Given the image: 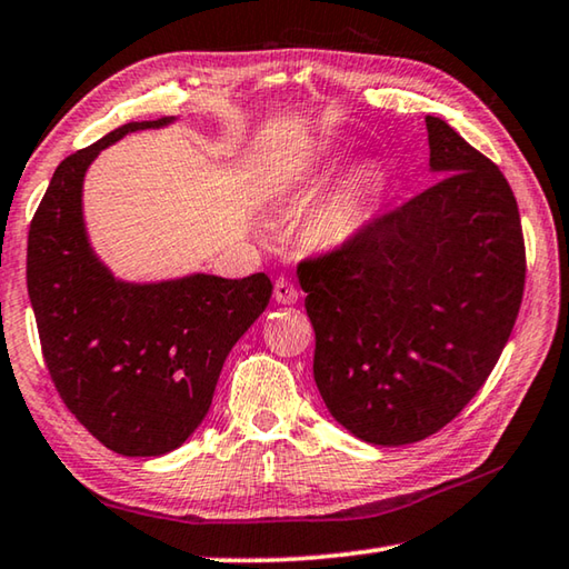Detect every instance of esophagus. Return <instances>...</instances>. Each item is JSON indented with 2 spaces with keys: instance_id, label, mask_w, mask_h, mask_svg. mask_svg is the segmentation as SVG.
<instances>
[{
  "instance_id": "1",
  "label": "esophagus",
  "mask_w": 569,
  "mask_h": 569,
  "mask_svg": "<svg viewBox=\"0 0 569 569\" xmlns=\"http://www.w3.org/2000/svg\"><path fill=\"white\" fill-rule=\"evenodd\" d=\"M273 299L278 303H296L299 301V291H296V286L288 278H278L273 286Z\"/></svg>"
}]
</instances>
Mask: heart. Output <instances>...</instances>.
Masks as SVG:
<instances>
[{"mask_svg":"<svg viewBox=\"0 0 569 569\" xmlns=\"http://www.w3.org/2000/svg\"><path fill=\"white\" fill-rule=\"evenodd\" d=\"M375 184V174L367 169L351 171L341 179L317 214V236L323 242H341L355 236L367 220Z\"/></svg>","mask_w":569,"mask_h":569,"instance_id":"b5f03b06","label":"heart"}]
</instances>
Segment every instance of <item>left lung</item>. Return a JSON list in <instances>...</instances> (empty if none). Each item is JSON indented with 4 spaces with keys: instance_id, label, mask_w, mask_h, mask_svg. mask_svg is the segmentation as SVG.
Returning <instances> with one entry per match:
<instances>
[{
    "instance_id": "8db88e82",
    "label": "left lung",
    "mask_w": 569,
    "mask_h": 569,
    "mask_svg": "<svg viewBox=\"0 0 569 569\" xmlns=\"http://www.w3.org/2000/svg\"><path fill=\"white\" fill-rule=\"evenodd\" d=\"M436 184L299 263L329 412L375 446L446 428L489 380L525 296L517 197L491 159L426 116Z\"/></svg>"
}]
</instances>
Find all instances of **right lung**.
<instances>
[{"instance_id":"right-lung-1","label":"right lung","mask_w":569,"mask_h":569,"mask_svg":"<svg viewBox=\"0 0 569 569\" xmlns=\"http://www.w3.org/2000/svg\"><path fill=\"white\" fill-rule=\"evenodd\" d=\"M171 119L123 123L58 164L27 236V293L60 400L121 456H161L204 420L224 357L266 311V273L121 283L88 246L83 177L108 143Z\"/></svg>"}]
</instances>
